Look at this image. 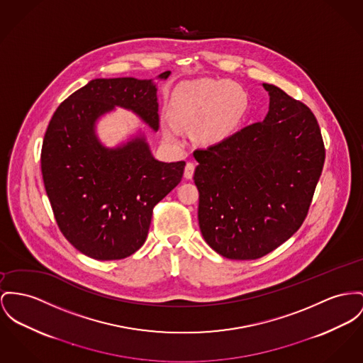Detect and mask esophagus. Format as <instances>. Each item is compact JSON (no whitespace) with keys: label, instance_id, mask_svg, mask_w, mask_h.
<instances>
[{"label":"esophagus","instance_id":"1","mask_svg":"<svg viewBox=\"0 0 363 363\" xmlns=\"http://www.w3.org/2000/svg\"><path fill=\"white\" fill-rule=\"evenodd\" d=\"M194 169H195V165H194L193 162H187L186 168H184V177L186 179H191L194 174Z\"/></svg>","mask_w":363,"mask_h":363}]
</instances>
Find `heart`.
Masks as SVG:
<instances>
[{
    "label": "heart",
    "instance_id": "1",
    "mask_svg": "<svg viewBox=\"0 0 363 363\" xmlns=\"http://www.w3.org/2000/svg\"><path fill=\"white\" fill-rule=\"evenodd\" d=\"M249 106L247 94L235 82L195 79L182 84L174 92L170 107L176 120L195 126L196 138L203 143L225 139L240 123ZM165 136L176 139L177 130L165 123Z\"/></svg>",
    "mask_w": 363,
    "mask_h": 363
}]
</instances>
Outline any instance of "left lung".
Instances as JSON below:
<instances>
[{"instance_id":"8db88e82","label":"left lung","mask_w":363,"mask_h":363,"mask_svg":"<svg viewBox=\"0 0 363 363\" xmlns=\"http://www.w3.org/2000/svg\"><path fill=\"white\" fill-rule=\"evenodd\" d=\"M266 118L195 150L203 240L231 260H256L288 241L308 213L325 162L313 111L275 85Z\"/></svg>"}]
</instances>
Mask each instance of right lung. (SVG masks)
I'll list each match as a JSON object with an SVG mask.
<instances>
[{
    "mask_svg": "<svg viewBox=\"0 0 363 363\" xmlns=\"http://www.w3.org/2000/svg\"><path fill=\"white\" fill-rule=\"evenodd\" d=\"M116 107L158 130L152 79L96 78L57 107L41 151L56 223L77 250L95 260H120L142 247L154 206L180 183L186 167L155 160L143 133L114 148L101 145L97 120Z\"/></svg>",
    "mask_w": 363,
    "mask_h": 363,
    "instance_id": "add662e5",
    "label": "right lung"
}]
</instances>
